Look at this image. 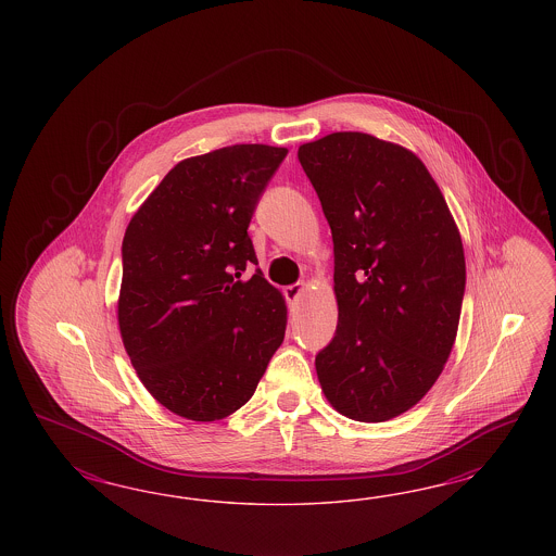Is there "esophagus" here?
I'll list each match as a JSON object with an SVG mask.
<instances>
[{"label": "esophagus", "mask_w": 556, "mask_h": 556, "mask_svg": "<svg viewBox=\"0 0 556 556\" xmlns=\"http://www.w3.org/2000/svg\"><path fill=\"white\" fill-rule=\"evenodd\" d=\"M303 283H293V286L286 287V300L291 303V305H295V303L300 302V298H302L303 293Z\"/></svg>", "instance_id": "esophagus-1"}]
</instances>
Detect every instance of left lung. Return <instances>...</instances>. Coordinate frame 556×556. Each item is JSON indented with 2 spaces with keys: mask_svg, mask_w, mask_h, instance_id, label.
<instances>
[{
  "mask_svg": "<svg viewBox=\"0 0 556 556\" xmlns=\"http://www.w3.org/2000/svg\"><path fill=\"white\" fill-rule=\"evenodd\" d=\"M298 159L334 242L338 326L316 354L321 391L351 420H391L430 391L453 351L467 281L458 228L400 144L334 132Z\"/></svg>",
  "mask_w": 556,
  "mask_h": 556,
  "instance_id": "1",
  "label": "left lung"
}]
</instances>
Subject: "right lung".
I'll use <instances>...</instances> for the list:
<instances>
[{
  "instance_id": "add662e5",
  "label": "right lung",
  "mask_w": 556,
  "mask_h": 556,
  "mask_svg": "<svg viewBox=\"0 0 556 556\" xmlns=\"http://www.w3.org/2000/svg\"><path fill=\"white\" fill-rule=\"evenodd\" d=\"M287 149L235 144L168 170L122 242L118 324L152 397L216 421L253 397L286 337L287 307L258 265L249 224Z\"/></svg>"
}]
</instances>
